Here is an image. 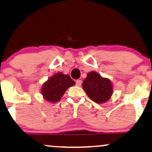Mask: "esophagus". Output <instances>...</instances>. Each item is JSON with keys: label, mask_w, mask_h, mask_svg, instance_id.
I'll list each match as a JSON object with an SVG mask.
<instances>
[{"label": "esophagus", "mask_w": 152, "mask_h": 152, "mask_svg": "<svg viewBox=\"0 0 152 152\" xmlns=\"http://www.w3.org/2000/svg\"><path fill=\"white\" fill-rule=\"evenodd\" d=\"M75 83H76V86H80L81 84H82V82H81V80H77L76 82H75Z\"/></svg>", "instance_id": "obj_1"}]
</instances>
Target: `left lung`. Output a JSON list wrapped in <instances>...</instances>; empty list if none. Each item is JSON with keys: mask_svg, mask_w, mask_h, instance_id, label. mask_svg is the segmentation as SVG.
<instances>
[{"mask_svg": "<svg viewBox=\"0 0 152 152\" xmlns=\"http://www.w3.org/2000/svg\"><path fill=\"white\" fill-rule=\"evenodd\" d=\"M82 88L91 100L96 103L107 102L113 94V87L110 80L103 78L98 72H88L83 81Z\"/></svg>", "mask_w": 152, "mask_h": 152, "instance_id": "8db88e82", "label": "left lung"}]
</instances>
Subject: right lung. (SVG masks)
Returning a JSON list of instances; mask_svg holds the SVG:
<instances>
[{"label": "right lung", "instance_id": "obj_1", "mask_svg": "<svg viewBox=\"0 0 152 152\" xmlns=\"http://www.w3.org/2000/svg\"><path fill=\"white\" fill-rule=\"evenodd\" d=\"M75 84V82L70 78L69 75L57 72L43 84L41 93L45 100L55 103L60 100L69 87Z\"/></svg>", "mask_w": 152, "mask_h": 152}]
</instances>
